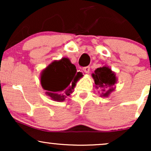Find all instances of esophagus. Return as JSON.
Masks as SVG:
<instances>
[{
  "label": "esophagus",
  "instance_id": "obj_1",
  "mask_svg": "<svg viewBox=\"0 0 151 151\" xmlns=\"http://www.w3.org/2000/svg\"><path fill=\"white\" fill-rule=\"evenodd\" d=\"M83 71H84L85 73H89L90 71V67L89 66H87V67H83Z\"/></svg>",
  "mask_w": 151,
  "mask_h": 151
}]
</instances>
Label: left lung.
Returning a JSON list of instances; mask_svg holds the SVG:
<instances>
[{
  "label": "left lung",
  "instance_id": "left-lung-1",
  "mask_svg": "<svg viewBox=\"0 0 151 151\" xmlns=\"http://www.w3.org/2000/svg\"><path fill=\"white\" fill-rule=\"evenodd\" d=\"M115 75V73L107 67L97 68L95 70L94 74H92L96 87L101 89V96L107 97L114 91L113 86L116 83Z\"/></svg>",
  "mask_w": 151,
  "mask_h": 151
}]
</instances>
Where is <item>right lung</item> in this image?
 Masks as SVG:
<instances>
[{
  "instance_id": "add662e5",
  "label": "right lung",
  "mask_w": 151,
  "mask_h": 151,
  "mask_svg": "<svg viewBox=\"0 0 151 151\" xmlns=\"http://www.w3.org/2000/svg\"><path fill=\"white\" fill-rule=\"evenodd\" d=\"M81 72H77L75 65L67 58L54 61L41 74V84L46 94L54 101H63L74 91Z\"/></svg>"
}]
</instances>
